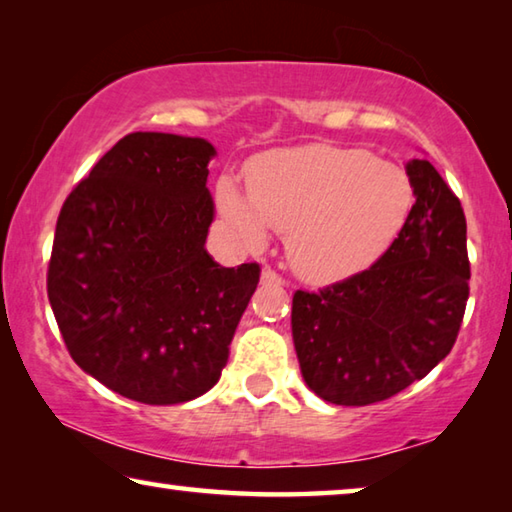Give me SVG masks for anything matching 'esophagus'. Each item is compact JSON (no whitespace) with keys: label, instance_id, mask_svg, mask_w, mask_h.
<instances>
[{"label":"esophagus","instance_id":"1","mask_svg":"<svg viewBox=\"0 0 512 512\" xmlns=\"http://www.w3.org/2000/svg\"><path fill=\"white\" fill-rule=\"evenodd\" d=\"M262 282H264V284H273V287H282V284H284L282 275L277 273V271H273L271 266H266L264 271H262Z\"/></svg>","mask_w":512,"mask_h":512}]
</instances>
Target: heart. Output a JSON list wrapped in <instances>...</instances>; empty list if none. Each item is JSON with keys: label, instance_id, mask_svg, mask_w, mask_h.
I'll use <instances>...</instances> for the list:
<instances>
[{"label": "heart", "instance_id": "b5f03b06", "mask_svg": "<svg viewBox=\"0 0 512 512\" xmlns=\"http://www.w3.org/2000/svg\"><path fill=\"white\" fill-rule=\"evenodd\" d=\"M248 194L216 185L225 219L248 246L287 232V257L309 282H336L370 266L400 235L413 207L409 173L363 149L305 144L262 153L248 167Z\"/></svg>", "mask_w": 512, "mask_h": 512}]
</instances>
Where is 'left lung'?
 Wrapping results in <instances>:
<instances>
[{"instance_id":"obj_1","label":"left lung","mask_w":512,"mask_h":512,"mask_svg":"<svg viewBox=\"0 0 512 512\" xmlns=\"http://www.w3.org/2000/svg\"><path fill=\"white\" fill-rule=\"evenodd\" d=\"M415 203L366 271L293 293L291 332L307 386L325 402L375 404L427 377L454 348L470 296L467 225L429 160L406 164Z\"/></svg>"}]
</instances>
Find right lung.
Returning a JSON list of instances; mask_svg holds the SVG:
<instances>
[{
	"mask_svg": "<svg viewBox=\"0 0 512 512\" xmlns=\"http://www.w3.org/2000/svg\"><path fill=\"white\" fill-rule=\"evenodd\" d=\"M201 137L131 133L65 198L47 296L72 359L144 404L203 395L259 282L257 262L225 268L205 250L214 219Z\"/></svg>",
	"mask_w": 512,
	"mask_h": 512,
	"instance_id": "1",
	"label": "right lung"
}]
</instances>
